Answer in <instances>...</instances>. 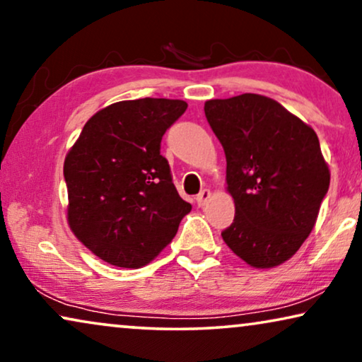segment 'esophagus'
<instances>
[{
    "label": "esophagus",
    "instance_id": "1",
    "mask_svg": "<svg viewBox=\"0 0 362 362\" xmlns=\"http://www.w3.org/2000/svg\"><path fill=\"white\" fill-rule=\"evenodd\" d=\"M210 197H211V193H210V190H202L200 193H198L197 195V203H198V206H205L206 205V202L210 200Z\"/></svg>",
    "mask_w": 362,
    "mask_h": 362
}]
</instances>
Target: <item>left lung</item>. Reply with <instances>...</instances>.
I'll return each mask as SVG.
<instances>
[{
    "instance_id": "obj_1",
    "label": "left lung",
    "mask_w": 362,
    "mask_h": 362,
    "mask_svg": "<svg viewBox=\"0 0 362 362\" xmlns=\"http://www.w3.org/2000/svg\"><path fill=\"white\" fill-rule=\"evenodd\" d=\"M226 156L234 220L221 236L249 266L276 267L293 256L317 221L329 170L318 136L279 101L256 93L205 103Z\"/></svg>"
}]
</instances>
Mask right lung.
<instances>
[{
	"label": "right lung",
	"instance_id": "right-lung-1",
	"mask_svg": "<svg viewBox=\"0 0 362 362\" xmlns=\"http://www.w3.org/2000/svg\"><path fill=\"white\" fill-rule=\"evenodd\" d=\"M185 110L182 100L118 101L86 121L65 157L69 225L111 266L149 264L192 210L160 154L162 136Z\"/></svg>",
	"mask_w": 362,
	"mask_h": 362
}]
</instances>
